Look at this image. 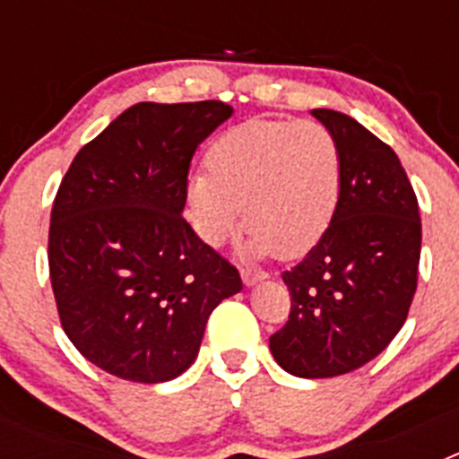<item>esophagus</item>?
I'll return each instance as SVG.
<instances>
[{
    "mask_svg": "<svg viewBox=\"0 0 459 459\" xmlns=\"http://www.w3.org/2000/svg\"><path fill=\"white\" fill-rule=\"evenodd\" d=\"M241 278L246 285H255V282H259V280L269 278V275L264 273V271H253V269H241Z\"/></svg>",
    "mask_w": 459,
    "mask_h": 459,
    "instance_id": "1",
    "label": "esophagus"
}]
</instances>
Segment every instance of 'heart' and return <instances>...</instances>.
Returning a JSON list of instances; mask_svg holds the SVG:
<instances>
[{"instance_id":"heart-1","label":"heart","mask_w":459,"mask_h":459,"mask_svg":"<svg viewBox=\"0 0 459 459\" xmlns=\"http://www.w3.org/2000/svg\"><path fill=\"white\" fill-rule=\"evenodd\" d=\"M204 163L206 174L188 184V204L211 246L241 225V209L255 257H299L333 221L342 152L319 121H243L211 142Z\"/></svg>"}]
</instances>
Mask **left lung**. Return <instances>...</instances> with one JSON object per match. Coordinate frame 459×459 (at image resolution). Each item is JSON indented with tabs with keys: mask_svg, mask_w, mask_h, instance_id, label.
Segmentation results:
<instances>
[{
	"mask_svg": "<svg viewBox=\"0 0 459 459\" xmlns=\"http://www.w3.org/2000/svg\"><path fill=\"white\" fill-rule=\"evenodd\" d=\"M342 152L335 216L282 273L290 319L269 338L290 375L322 379L366 366L407 319L419 285V200L400 158L351 117L312 109Z\"/></svg>",
	"mask_w": 459,
	"mask_h": 459,
	"instance_id": "8db88e82",
	"label": "left lung"
}]
</instances>
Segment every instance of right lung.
Masks as SVG:
<instances>
[{"label": "right lung", "mask_w": 459, "mask_h": 459, "mask_svg": "<svg viewBox=\"0 0 459 459\" xmlns=\"http://www.w3.org/2000/svg\"><path fill=\"white\" fill-rule=\"evenodd\" d=\"M230 117L221 100L133 105L80 149L56 190L48 264L59 322L119 379L188 370L213 307L241 291L237 266L181 216L195 149Z\"/></svg>", "instance_id": "obj_1"}]
</instances>
